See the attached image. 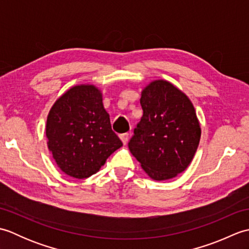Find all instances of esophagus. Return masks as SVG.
Returning a JSON list of instances; mask_svg holds the SVG:
<instances>
[{
    "label": "esophagus",
    "instance_id": "1",
    "mask_svg": "<svg viewBox=\"0 0 249 249\" xmlns=\"http://www.w3.org/2000/svg\"><path fill=\"white\" fill-rule=\"evenodd\" d=\"M128 137H129V135H128L127 133H125V134H122V135H120V138H121L122 142H123L124 144L127 143V141H128Z\"/></svg>",
    "mask_w": 249,
    "mask_h": 249
}]
</instances>
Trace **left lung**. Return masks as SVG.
Here are the masks:
<instances>
[{
    "instance_id": "obj_1",
    "label": "left lung",
    "mask_w": 249,
    "mask_h": 249,
    "mask_svg": "<svg viewBox=\"0 0 249 249\" xmlns=\"http://www.w3.org/2000/svg\"><path fill=\"white\" fill-rule=\"evenodd\" d=\"M143 115L128 147L151 178H176L192 162L201 128L196 110L182 91L166 80L152 81L141 93Z\"/></svg>"
}]
</instances>
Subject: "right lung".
I'll use <instances>...</instances> for the list:
<instances>
[{"label": "right lung", "instance_id": "add662e5", "mask_svg": "<svg viewBox=\"0 0 249 249\" xmlns=\"http://www.w3.org/2000/svg\"><path fill=\"white\" fill-rule=\"evenodd\" d=\"M46 136L57 167L75 178L93 176L123 145L111 128L102 92L92 84L72 87L56 99Z\"/></svg>", "mask_w": 249, "mask_h": 249}]
</instances>
